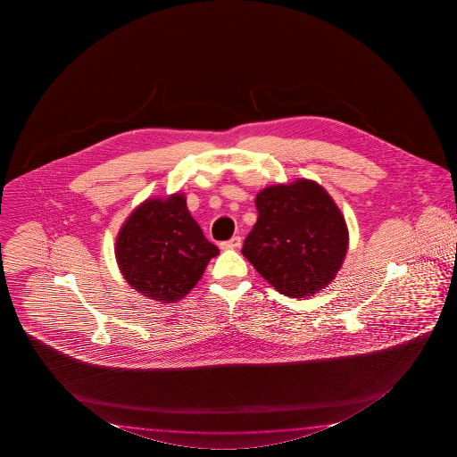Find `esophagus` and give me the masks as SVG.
Instances as JSON below:
<instances>
[{
    "mask_svg": "<svg viewBox=\"0 0 457 457\" xmlns=\"http://www.w3.org/2000/svg\"><path fill=\"white\" fill-rule=\"evenodd\" d=\"M241 246V238L240 237H233L232 240L224 241V243H220V248L222 249H237Z\"/></svg>",
    "mask_w": 457,
    "mask_h": 457,
    "instance_id": "1",
    "label": "esophagus"
}]
</instances>
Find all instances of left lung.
<instances>
[{
	"instance_id": "1",
	"label": "left lung",
	"mask_w": 457,
	"mask_h": 457,
	"mask_svg": "<svg viewBox=\"0 0 457 457\" xmlns=\"http://www.w3.org/2000/svg\"><path fill=\"white\" fill-rule=\"evenodd\" d=\"M241 253L281 295L307 297L333 281L347 255L345 219L325 188L299 179L263 188Z\"/></svg>"
}]
</instances>
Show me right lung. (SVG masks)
<instances>
[{"label": "right lung", "mask_w": 457, "mask_h": 457, "mask_svg": "<svg viewBox=\"0 0 457 457\" xmlns=\"http://www.w3.org/2000/svg\"><path fill=\"white\" fill-rule=\"evenodd\" d=\"M116 262L129 287L156 302H176L219 254L187 209L184 195L152 198L134 209L116 238Z\"/></svg>", "instance_id": "obj_1"}]
</instances>
